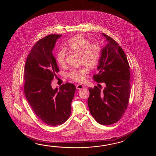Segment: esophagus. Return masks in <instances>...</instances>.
<instances>
[{
  "label": "esophagus",
  "mask_w": 156,
  "mask_h": 156,
  "mask_svg": "<svg viewBox=\"0 0 156 156\" xmlns=\"http://www.w3.org/2000/svg\"><path fill=\"white\" fill-rule=\"evenodd\" d=\"M83 87V86L81 84H78L76 85V89H82Z\"/></svg>",
  "instance_id": "esophagus-1"
}]
</instances>
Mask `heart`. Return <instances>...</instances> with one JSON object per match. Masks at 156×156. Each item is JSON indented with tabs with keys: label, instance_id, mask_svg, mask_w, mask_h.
<instances>
[{
	"label": "heart",
	"instance_id": "1",
	"mask_svg": "<svg viewBox=\"0 0 156 156\" xmlns=\"http://www.w3.org/2000/svg\"><path fill=\"white\" fill-rule=\"evenodd\" d=\"M67 45L71 51L80 54V63L84 64L90 69L94 68L98 65L101 52L99 43H91L90 41L85 37L77 35L69 40ZM66 54V50L63 48L58 50L57 53V62L61 66L65 63ZM86 73V68L81 67L77 69H72L68 76L75 81L82 82Z\"/></svg>",
	"mask_w": 156,
	"mask_h": 156
}]
</instances>
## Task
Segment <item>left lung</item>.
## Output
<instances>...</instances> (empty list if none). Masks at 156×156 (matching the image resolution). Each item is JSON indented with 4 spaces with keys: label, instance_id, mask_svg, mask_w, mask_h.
<instances>
[{
    "label": "left lung",
    "instance_id": "8db88e82",
    "mask_svg": "<svg viewBox=\"0 0 156 156\" xmlns=\"http://www.w3.org/2000/svg\"><path fill=\"white\" fill-rule=\"evenodd\" d=\"M108 41L101 51L98 70L93 79L105 83V87L89 88L90 112L96 122L109 126L118 122L128 105L130 94V67L122 48L112 37L102 33Z\"/></svg>",
    "mask_w": 156,
    "mask_h": 156
}]
</instances>
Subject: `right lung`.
I'll return each instance as SVG.
<instances>
[{
	"instance_id": "obj_1",
	"label": "right lung",
	"mask_w": 156,
	"mask_h": 156,
	"mask_svg": "<svg viewBox=\"0 0 156 156\" xmlns=\"http://www.w3.org/2000/svg\"><path fill=\"white\" fill-rule=\"evenodd\" d=\"M62 34H49L38 41L24 65V91L30 106L40 119L51 126L65 123L71 112L76 86L66 83L53 89L51 81L60 70L52 51Z\"/></svg>"
}]
</instances>
